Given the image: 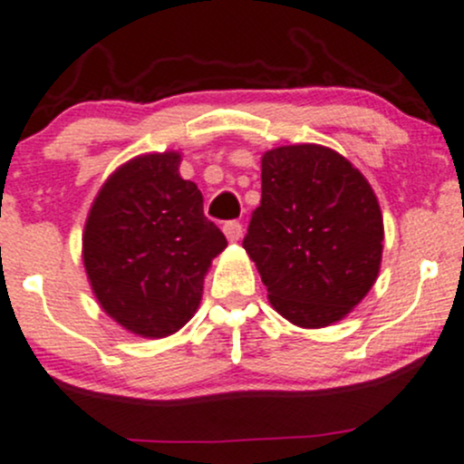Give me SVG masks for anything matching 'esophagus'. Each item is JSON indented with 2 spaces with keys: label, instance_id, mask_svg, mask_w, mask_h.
Instances as JSON below:
<instances>
[{
  "label": "esophagus",
  "instance_id": "esophagus-1",
  "mask_svg": "<svg viewBox=\"0 0 464 464\" xmlns=\"http://www.w3.org/2000/svg\"><path fill=\"white\" fill-rule=\"evenodd\" d=\"M224 236H227L228 242H237L242 237V224L240 222H227L224 224Z\"/></svg>",
  "mask_w": 464,
  "mask_h": 464
}]
</instances>
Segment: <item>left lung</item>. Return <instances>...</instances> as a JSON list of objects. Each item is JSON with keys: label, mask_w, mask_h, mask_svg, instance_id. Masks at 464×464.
I'll return each instance as SVG.
<instances>
[{"label": "left lung", "mask_w": 464, "mask_h": 464, "mask_svg": "<svg viewBox=\"0 0 464 464\" xmlns=\"http://www.w3.org/2000/svg\"><path fill=\"white\" fill-rule=\"evenodd\" d=\"M242 246L284 319L325 328L374 286L383 216L370 182L339 151L275 147L262 156V200Z\"/></svg>", "instance_id": "1"}]
</instances>
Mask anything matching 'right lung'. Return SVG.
Instances as JSON below:
<instances>
[{"label": "right lung", "mask_w": 464, "mask_h": 464, "mask_svg": "<svg viewBox=\"0 0 464 464\" xmlns=\"http://www.w3.org/2000/svg\"><path fill=\"white\" fill-rule=\"evenodd\" d=\"M180 154L123 162L103 182L83 228V266L96 302L136 337L162 339L196 314L205 275L227 237L202 211Z\"/></svg>", "instance_id": "obj_1"}]
</instances>
